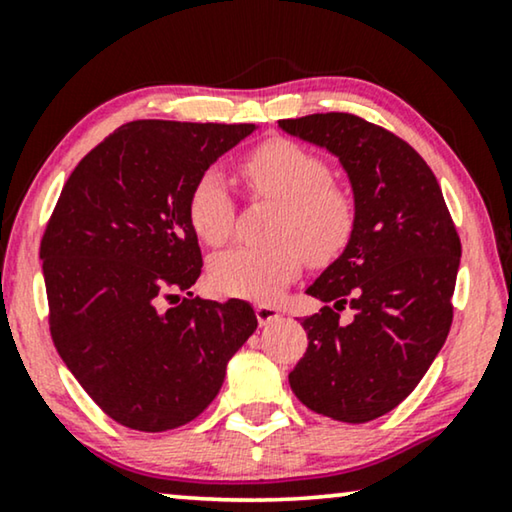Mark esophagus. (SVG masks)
<instances>
[{
  "instance_id": "obj_1",
  "label": "esophagus",
  "mask_w": 512,
  "mask_h": 512,
  "mask_svg": "<svg viewBox=\"0 0 512 512\" xmlns=\"http://www.w3.org/2000/svg\"><path fill=\"white\" fill-rule=\"evenodd\" d=\"M256 319H258V324L265 326V324H270V321L279 319V310L275 305L261 303V305H256Z\"/></svg>"
}]
</instances>
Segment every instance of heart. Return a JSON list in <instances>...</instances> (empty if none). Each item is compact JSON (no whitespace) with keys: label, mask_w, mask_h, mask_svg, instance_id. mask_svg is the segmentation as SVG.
<instances>
[{"label":"heart","mask_w":512,"mask_h":512,"mask_svg":"<svg viewBox=\"0 0 512 512\" xmlns=\"http://www.w3.org/2000/svg\"><path fill=\"white\" fill-rule=\"evenodd\" d=\"M242 174L256 195L279 202L272 237L265 244H237L212 261L209 277L226 296L268 300L298 277L303 258L328 263L352 240L354 198L331 184V170L317 153L289 139H270L242 160ZM188 221L202 242L221 244L235 221V200L219 170L195 179L186 202Z\"/></svg>","instance_id":"heart-1"}]
</instances>
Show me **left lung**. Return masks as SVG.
I'll use <instances>...</instances> for the list:
<instances>
[{
  "instance_id": "8db88e82",
  "label": "left lung",
  "mask_w": 512,
  "mask_h": 512,
  "mask_svg": "<svg viewBox=\"0 0 512 512\" xmlns=\"http://www.w3.org/2000/svg\"><path fill=\"white\" fill-rule=\"evenodd\" d=\"M279 128L340 158L354 191L352 240L307 293V352L289 373L298 401L363 424L410 396L452 326L461 242L436 174L408 142L354 114L286 118ZM347 304L349 325L339 324Z\"/></svg>"
}]
</instances>
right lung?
<instances>
[{"label": "right lung", "instance_id": "add662e5", "mask_svg": "<svg viewBox=\"0 0 512 512\" xmlns=\"http://www.w3.org/2000/svg\"><path fill=\"white\" fill-rule=\"evenodd\" d=\"M251 123L132 121L69 174L41 237L51 338L114 422L177 429L219 394L258 321L244 300L193 298L195 179L251 135ZM177 290L189 296L181 301ZM163 299L179 306L163 308Z\"/></svg>", "mask_w": 512, "mask_h": 512}]
</instances>
